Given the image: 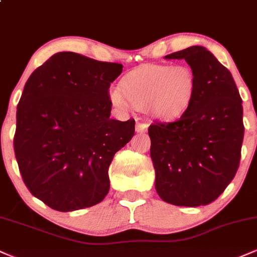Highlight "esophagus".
Masks as SVG:
<instances>
[{
    "mask_svg": "<svg viewBox=\"0 0 257 257\" xmlns=\"http://www.w3.org/2000/svg\"><path fill=\"white\" fill-rule=\"evenodd\" d=\"M147 128H149V124L145 122H138L137 125H135V131L138 133H144L147 131Z\"/></svg>",
    "mask_w": 257,
    "mask_h": 257,
    "instance_id": "34e87169",
    "label": "esophagus"
}]
</instances>
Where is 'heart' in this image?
Masks as SVG:
<instances>
[{
	"label": "heart",
	"mask_w": 257,
	"mask_h": 257,
	"mask_svg": "<svg viewBox=\"0 0 257 257\" xmlns=\"http://www.w3.org/2000/svg\"><path fill=\"white\" fill-rule=\"evenodd\" d=\"M197 81L187 66L144 64L128 72L110 99L120 108L133 105L153 118L169 120L181 116L192 102Z\"/></svg>",
	"instance_id": "heart-1"
}]
</instances>
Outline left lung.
<instances>
[{
  "mask_svg": "<svg viewBox=\"0 0 257 257\" xmlns=\"http://www.w3.org/2000/svg\"><path fill=\"white\" fill-rule=\"evenodd\" d=\"M166 58L185 59L197 87L178 120L149 126L156 191L174 205L210 204L239 167L244 138L239 91L231 72L204 47L193 46Z\"/></svg>",
  "mask_w": 257,
  "mask_h": 257,
  "instance_id": "left-lung-1",
  "label": "left lung"
}]
</instances>
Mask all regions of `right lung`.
<instances>
[{
  "mask_svg": "<svg viewBox=\"0 0 257 257\" xmlns=\"http://www.w3.org/2000/svg\"><path fill=\"white\" fill-rule=\"evenodd\" d=\"M122 70V64L60 52L25 83L14 153L26 187L49 208L79 210L108 193V167L135 133L134 118H110L108 88Z\"/></svg>",
  "mask_w": 257,
  "mask_h": 257,
  "instance_id": "right-lung-1",
  "label": "right lung"
}]
</instances>
